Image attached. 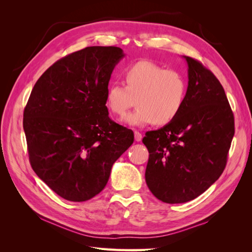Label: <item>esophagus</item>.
I'll list each match as a JSON object with an SVG mask.
<instances>
[{
	"instance_id": "34e87169",
	"label": "esophagus",
	"mask_w": 252,
	"mask_h": 252,
	"mask_svg": "<svg viewBox=\"0 0 252 252\" xmlns=\"http://www.w3.org/2000/svg\"><path fill=\"white\" fill-rule=\"evenodd\" d=\"M142 139H143L142 133L139 132V131H135V132H134V140H135L136 142H141Z\"/></svg>"
}]
</instances>
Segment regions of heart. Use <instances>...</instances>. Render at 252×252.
I'll return each mask as SVG.
<instances>
[{
    "instance_id": "b5f03b06",
    "label": "heart",
    "mask_w": 252,
    "mask_h": 252,
    "mask_svg": "<svg viewBox=\"0 0 252 252\" xmlns=\"http://www.w3.org/2000/svg\"><path fill=\"white\" fill-rule=\"evenodd\" d=\"M123 77L125 86L110 84L105 101L111 113L124 118L136 100L138 109L127 117L128 125H165L180 113L186 100L187 82L179 71L140 61L127 67Z\"/></svg>"
}]
</instances>
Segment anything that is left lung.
I'll list each match as a JSON object with an SVG mask.
<instances>
[{
  "label": "left lung",
  "instance_id": "left-lung-1",
  "mask_svg": "<svg viewBox=\"0 0 252 252\" xmlns=\"http://www.w3.org/2000/svg\"><path fill=\"white\" fill-rule=\"evenodd\" d=\"M183 58L188 65L185 103L168 124L143 138L149 151L146 184L168 204L195 199L220 177L234 134L223 86L199 61Z\"/></svg>",
  "mask_w": 252,
  "mask_h": 252
}]
</instances>
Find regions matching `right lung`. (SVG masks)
<instances>
[{"label":"right lung","mask_w":252,"mask_h":252,"mask_svg":"<svg viewBox=\"0 0 252 252\" xmlns=\"http://www.w3.org/2000/svg\"><path fill=\"white\" fill-rule=\"evenodd\" d=\"M119 47L93 46L59 60L36 81L23 127L30 164L61 197L84 202L100 193L132 130L108 117L105 94Z\"/></svg>","instance_id":"1"}]
</instances>
